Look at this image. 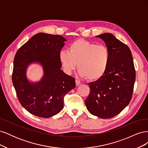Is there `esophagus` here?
Masks as SVG:
<instances>
[{
  "instance_id": "34e87169",
  "label": "esophagus",
  "mask_w": 148,
  "mask_h": 148,
  "mask_svg": "<svg viewBox=\"0 0 148 148\" xmlns=\"http://www.w3.org/2000/svg\"><path fill=\"white\" fill-rule=\"evenodd\" d=\"M75 83H76V85H77V86H78V85H79V84H82V83L80 82L79 81V80H78V79H76Z\"/></svg>"
}]
</instances>
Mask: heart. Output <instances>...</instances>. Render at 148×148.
<instances>
[{"mask_svg": "<svg viewBox=\"0 0 148 148\" xmlns=\"http://www.w3.org/2000/svg\"><path fill=\"white\" fill-rule=\"evenodd\" d=\"M62 67L67 74H70L77 66L79 75L83 78L95 81L104 75L110 60L109 49L104 45L77 39L69 46V51L59 53Z\"/></svg>", "mask_w": 148, "mask_h": 148, "instance_id": "heart-1", "label": "heart"}]
</instances>
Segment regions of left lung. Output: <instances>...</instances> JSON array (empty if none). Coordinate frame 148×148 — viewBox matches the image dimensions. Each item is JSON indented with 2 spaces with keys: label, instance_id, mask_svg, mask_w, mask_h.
<instances>
[{
  "label": "left lung",
  "instance_id": "left-lung-1",
  "mask_svg": "<svg viewBox=\"0 0 148 148\" xmlns=\"http://www.w3.org/2000/svg\"><path fill=\"white\" fill-rule=\"evenodd\" d=\"M106 43L110 53L107 70L100 79L88 84L90 93L85 104L91 114L109 119L122 112L130 102L136 72L130 48L112 34L96 36Z\"/></svg>",
  "mask_w": 148,
  "mask_h": 148
}]
</instances>
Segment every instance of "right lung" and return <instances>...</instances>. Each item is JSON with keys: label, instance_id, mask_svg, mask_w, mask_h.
I'll use <instances>...</instances> for the list:
<instances>
[{"label": "right lung", "instance_id": "1", "mask_svg": "<svg viewBox=\"0 0 148 148\" xmlns=\"http://www.w3.org/2000/svg\"><path fill=\"white\" fill-rule=\"evenodd\" d=\"M66 40L62 36L44 33L35 34L17 51L13 61L12 83L21 106L31 114L49 118L64 107V98L73 89L75 78L60 68L59 53ZM39 62L44 76L38 83H30L25 76L28 64Z\"/></svg>", "mask_w": 148, "mask_h": 148}]
</instances>
